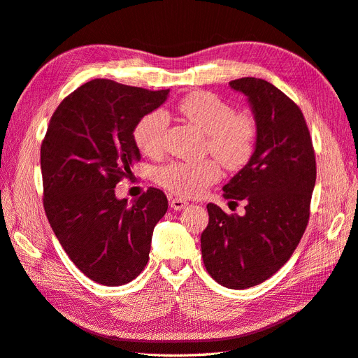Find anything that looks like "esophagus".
I'll use <instances>...</instances> for the list:
<instances>
[{"instance_id": "34e87169", "label": "esophagus", "mask_w": 358, "mask_h": 358, "mask_svg": "<svg viewBox=\"0 0 358 358\" xmlns=\"http://www.w3.org/2000/svg\"><path fill=\"white\" fill-rule=\"evenodd\" d=\"M189 205V202H186L184 199H181V197H176V199L171 201V208L176 209V210H181Z\"/></svg>"}]
</instances>
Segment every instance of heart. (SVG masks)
I'll use <instances>...</instances> for the list:
<instances>
[{
    "mask_svg": "<svg viewBox=\"0 0 358 358\" xmlns=\"http://www.w3.org/2000/svg\"><path fill=\"white\" fill-rule=\"evenodd\" d=\"M178 113L206 134V150L230 171L243 168L254 155L257 121L249 110L234 112L231 104L209 91H193L177 104ZM168 119L164 112L143 115L132 131L137 148L144 155L162 150ZM221 169L214 159L201 162H172L156 171L162 187L181 196H199L218 181Z\"/></svg>",
    "mask_w": 358,
    "mask_h": 358,
    "instance_id": "1",
    "label": "heart"
}]
</instances>
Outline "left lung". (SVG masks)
<instances>
[{
    "label": "left lung",
    "mask_w": 358,
    "mask_h": 358,
    "mask_svg": "<svg viewBox=\"0 0 358 358\" xmlns=\"http://www.w3.org/2000/svg\"><path fill=\"white\" fill-rule=\"evenodd\" d=\"M230 87L248 97L258 128L252 157L222 187L226 199L246 202V213L227 215L208 203L201 248L217 283L246 289L270 279L296 249L310 218L315 156L306 119L285 92L249 76Z\"/></svg>",
    "instance_id": "1"
}]
</instances>
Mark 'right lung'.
I'll return each instance as SVG.
<instances>
[{"label": "right lung", "mask_w": 358, "mask_h": 358, "mask_svg": "<svg viewBox=\"0 0 358 358\" xmlns=\"http://www.w3.org/2000/svg\"><path fill=\"white\" fill-rule=\"evenodd\" d=\"M168 92L92 79L63 99L50 119L41 144L44 209L64 252L96 283H129L149 261L166 196L150 187L129 205L115 187L141 159L136 124Z\"/></svg>", "instance_id": "add662e5"}]
</instances>
